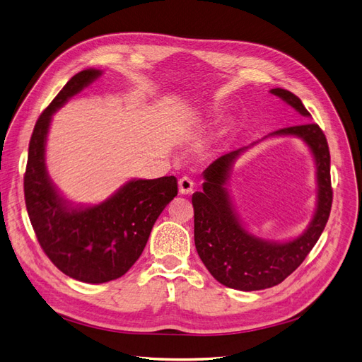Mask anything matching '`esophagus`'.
<instances>
[{
  "label": "esophagus",
  "mask_w": 362,
  "mask_h": 362,
  "mask_svg": "<svg viewBox=\"0 0 362 362\" xmlns=\"http://www.w3.org/2000/svg\"><path fill=\"white\" fill-rule=\"evenodd\" d=\"M194 191V180L191 177H182L179 179V192L180 194H192Z\"/></svg>",
  "instance_id": "obj_1"
}]
</instances>
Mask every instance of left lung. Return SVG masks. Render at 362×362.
<instances>
[{"label": "left lung", "mask_w": 362, "mask_h": 362, "mask_svg": "<svg viewBox=\"0 0 362 362\" xmlns=\"http://www.w3.org/2000/svg\"><path fill=\"white\" fill-rule=\"evenodd\" d=\"M272 93L309 117L301 100L292 92L276 88ZM270 136H297L303 139L316 160L317 207L300 237L286 243H270L249 234L233 210L225 182L234 160L247 147L218 158L204 170L203 191L192 195L195 247L210 274L219 284L240 291L272 288L296 272L322 234L329 218L332 188L329 174V149L324 131L317 124L304 122L277 129ZM255 144V143H253Z\"/></svg>", "instance_id": "8db88e82"}]
</instances>
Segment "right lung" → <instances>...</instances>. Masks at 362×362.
<instances>
[{
	"mask_svg": "<svg viewBox=\"0 0 362 362\" xmlns=\"http://www.w3.org/2000/svg\"><path fill=\"white\" fill-rule=\"evenodd\" d=\"M100 74L83 70L73 76L40 115L23 176L25 204L40 246L57 269L86 284L124 276L140 258L160 211L177 195L174 176L129 180L92 207H73L53 188L45 164L52 115Z\"/></svg>",
	"mask_w": 362,
	"mask_h": 362,
	"instance_id": "right-lung-1",
	"label": "right lung"
}]
</instances>
